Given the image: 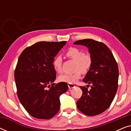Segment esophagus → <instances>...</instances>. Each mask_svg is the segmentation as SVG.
<instances>
[{"label":"esophagus","instance_id":"1","mask_svg":"<svg viewBox=\"0 0 131 131\" xmlns=\"http://www.w3.org/2000/svg\"><path fill=\"white\" fill-rule=\"evenodd\" d=\"M68 86H69V89H71V88H74L75 86L73 85V84L69 83V84H68Z\"/></svg>","mask_w":131,"mask_h":131}]
</instances>
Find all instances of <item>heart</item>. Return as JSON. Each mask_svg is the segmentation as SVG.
Returning <instances> with one entry per match:
<instances>
[{
	"mask_svg": "<svg viewBox=\"0 0 131 131\" xmlns=\"http://www.w3.org/2000/svg\"><path fill=\"white\" fill-rule=\"evenodd\" d=\"M67 56L76 61L74 70L72 74H64L58 77L59 81L68 83H74L81 77L82 73H86L90 70L93 64V58L89 53H84L82 50L77 48H70L67 52ZM53 67L58 73L62 72V60L61 57L57 56L53 60Z\"/></svg>",
	"mask_w": 131,
	"mask_h": 131,
	"instance_id": "heart-1",
	"label": "heart"
}]
</instances>
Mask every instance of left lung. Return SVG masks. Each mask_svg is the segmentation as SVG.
<instances>
[{"mask_svg": "<svg viewBox=\"0 0 131 131\" xmlns=\"http://www.w3.org/2000/svg\"><path fill=\"white\" fill-rule=\"evenodd\" d=\"M74 44L88 48L94 61L83 79L85 83L92 84L91 89L88 91L85 86H80L83 93L77 101V107L85 115H98L110 107L117 92V64L112 51L103 43L87 39L77 40Z\"/></svg>", "mask_w": 131, "mask_h": 131, "instance_id": "8db88e82", "label": "left lung"}]
</instances>
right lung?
I'll return each mask as SVG.
<instances>
[{
	"label": "right lung",
	"mask_w": 131,
	"mask_h": 131,
	"mask_svg": "<svg viewBox=\"0 0 131 131\" xmlns=\"http://www.w3.org/2000/svg\"><path fill=\"white\" fill-rule=\"evenodd\" d=\"M66 43L39 42L19 55L14 73L18 97L33 117L51 119L60 108V96L69 88L66 82L53 83L56 71L52 63Z\"/></svg>",
	"instance_id": "1"
}]
</instances>
